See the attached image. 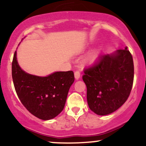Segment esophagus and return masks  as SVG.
<instances>
[{
    "instance_id": "1",
    "label": "esophagus",
    "mask_w": 146,
    "mask_h": 146,
    "mask_svg": "<svg viewBox=\"0 0 146 146\" xmlns=\"http://www.w3.org/2000/svg\"><path fill=\"white\" fill-rule=\"evenodd\" d=\"M74 75H75V79H76V80H79V79H80V75H80V72L79 71H75Z\"/></svg>"
}]
</instances>
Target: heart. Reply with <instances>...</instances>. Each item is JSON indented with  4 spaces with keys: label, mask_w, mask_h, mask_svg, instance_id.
Here are the masks:
<instances>
[{
    "label": "heart",
    "mask_w": 146,
    "mask_h": 146,
    "mask_svg": "<svg viewBox=\"0 0 146 146\" xmlns=\"http://www.w3.org/2000/svg\"><path fill=\"white\" fill-rule=\"evenodd\" d=\"M96 57H97L96 53H95V54H93L90 57L88 60H89V61H93V60H94L95 59V58H96Z\"/></svg>",
    "instance_id": "b5f03b06"
}]
</instances>
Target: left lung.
Returning a JSON list of instances; mask_svg holds the SVG:
<instances>
[{
	"instance_id": "1",
	"label": "left lung",
	"mask_w": 146,
	"mask_h": 146,
	"mask_svg": "<svg viewBox=\"0 0 146 146\" xmlns=\"http://www.w3.org/2000/svg\"><path fill=\"white\" fill-rule=\"evenodd\" d=\"M84 72L87 102L95 114L113 113L128 100L133 84L134 63L127 46L112 54L102 55Z\"/></svg>"
}]
</instances>
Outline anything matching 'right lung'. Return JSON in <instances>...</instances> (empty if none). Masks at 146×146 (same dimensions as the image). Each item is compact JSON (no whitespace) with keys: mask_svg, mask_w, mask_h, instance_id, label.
<instances>
[{"mask_svg":"<svg viewBox=\"0 0 146 146\" xmlns=\"http://www.w3.org/2000/svg\"><path fill=\"white\" fill-rule=\"evenodd\" d=\"M11 72L18 98L29 113L40 119L49 120L62 111L75 80L73 71L55 72L46 77L29 74L20 67L16 51Z\"/></svg>","mask_w":146,"mask_h":146,"instance_id":"right-lung-1","label":"right lung"}]
</instances>
